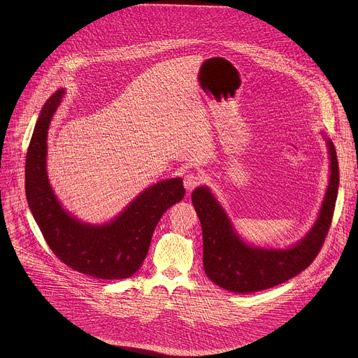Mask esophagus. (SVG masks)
<instances>
[{
  "label": "esophagus",
  "instance_id": "esophagus-1",
  "mask_svg": "<svg viewBox=\"0 0 358 358\" xmlns=\"http://www.w3.org/2000/svg\"><path fill=\"white\" fill-rule=\"evenodd\" d=\"M200 182H201V179L196 173H187L183 179V185H185V189L187 192H193L200 185Z\"/></svg>",
  "mask_w": 358,
  "mask_h": 358
}]
</instances>
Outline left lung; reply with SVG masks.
Listing matches in <instances>:
<instances>
[{
  "instance_id": "1",
  "label": "left lung",
  "mask_w": 358,
  "mask_h": 358,
  "mask_svg": "<svg viewBox=\"0 0 358 358\" xmlns=\"http://www.w3.org/2000/svg\"><path fill=\"white\" fill-rule=\"evenodd\" d=\"M331 159L329 183L311 230L288 250H267L245 244L208 187H197L192 200L204 240V270L220 288L237 294L268 289L307 268L328 234L339 187V166L334 143L325 138Z\"/></svg>"
}]
</instances>
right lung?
Returning a JSON list of instances; mask_svg holds the SVG:
<instances>
[{
    "mask_svg": "<svg viewBox=\"0 0 358 358\" xmlns=\"http://www.w3.org/2000/svg\"><path fill=\"white\" fill-rule=\"evenodd\" d=\"M64 90L44 104L26 155V197L52 252L70 268L101 280L129 278L148 255L162 213L185 197L182 178L143 190L114 220L88 224L66 212L53 194L47 173V136Z\"/></svg>",
    "mask_w": 358,
    "mask_h": 358,
    "instance_id": "obj_1",
    "label": "right lung"
}]
</instances>
